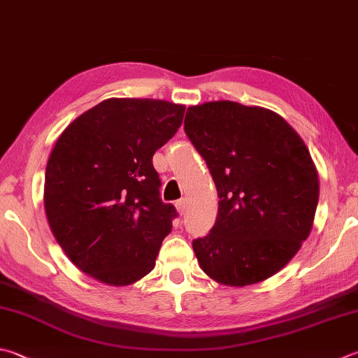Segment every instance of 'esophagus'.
I'll return each instance as SVG.
<instances>
[{
    "label": "esophagus",
    "instance_id": "esophagus-1",
    "mask_svg": "<svg viewBox=\"0 0 358 358\" xmlns=\"http://www.w3.org/2000/svg\"><path fill=\"white\" fill-rule=\"evenodd\" d=\"M176 208H178V212H179L180 215H184L185 210H187V201H185V199H179V201L176 202Z\"/></svg>",
    "mask_w": 358,
    "mask_h": 358
}]
</instances>
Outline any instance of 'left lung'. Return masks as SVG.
<instances>
[{"instance_id": "1", "label": "left lung", "mask_w": 358, "mask_h": 358, "mask_svg": "<svg viewBox=\"0 0 358 358\" xmlns=\"http://www.w3.org/2000/svg\"><path fill=\"white\" fill-rule=\"evenodd\" d=\"M184 124L220 198L210 234L193 241L201 269L229 287L271 278L313 227L320 179L304 140L279 113L234 101L188 107Z\"/></svg>"}]
</instances>
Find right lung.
Wrapping results in <instances>:
<instances>
[{"instance_id": "right-lung-1", "label": "right lung", "mask_w": 358, "mask_h": 358, "mask_svg": "<svg viewBox=\"0 0 358 358\" xmlns=\"http://www.w3.org/2000/svg\"><path fill=\"white\" fill-rule=\"evenodd\" d=\"M185 106L109 98L65 127L45 173L51 232L74 265L103 284L131 285L156 266L176 217L159 196L152 156L182 124Z\"/></svg>"}]
</instances>
